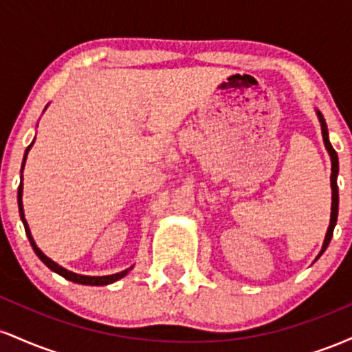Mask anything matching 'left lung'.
<instances>
[{
	"label": "left lung",
	"instance_id": "8db88e82",
	"mask_svg": "<svg viewBox=\"0 0 352 352\" xmlns=\"http://www.w3.org/2000/svg\"><path fill=\"white\" fill-rule=\"evenodd\" d=\"M319 124H321V132H322V140H324L326 145V151H328L329 157H331V190H333V204H331V220H329V227L328 232H326V238H324V243H322L321 252H319L318 258L324 253V250L328 248L331 238H333V232L334 227H336V221H338V208H339V192H338V172H339V162H338V153L333 148V145L329 142V135H328V125H326L324 117L319 111H316ZM316 258V260H318Z\"/></svg>",
	"mask_w": 352,
	"mask_h": 352
}]
</instances>
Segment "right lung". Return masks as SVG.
Returning a JSON list of instances; mask_svg holds the SVG:
<instances>
[{
    "label": "right lung",
    "instance_id": "obj_1",
    "mask_svg": "<svg viewBox=\"0 0 352 352\" xmlns=\"http://www.w3.org/2000/svg\"><path fill=\"white\" fill-rule=\"evenodd\" d=\"M33 144H34V140H33V142H31L30 147L26 148V152H24V160H26L28 152H30V148L33 147ZM24 160H23V167H24ZM21 172H23V168H21ZM21 180H23V177H21ZM18 205H19V215H21L24 230H26V235H28V238H30V243H31V246H33L34 253L38 254L39 260H41L43 263L47 266V268L52 270V272H54V273L60 274V276H63V278H66V280H69V281H72V283H78V285L104 286V285H111V283L120 280V278H124L125 274L129 273V270H132V266H131V268H129V270H124V272L116 273V274H107V276H84V274L72 273V272H69V270L63 268V266H59L58 263H56V261H52L51 258H47L46 254H44V253L41 252V250L38 248V245L34 243L33 236H31L30 227H28V221H26V218H24V210H23V182H21V184H19V188H18Z\"/></svg>",
    "mask_w": 352,
    "mask_h": 352
}]
</instances>
